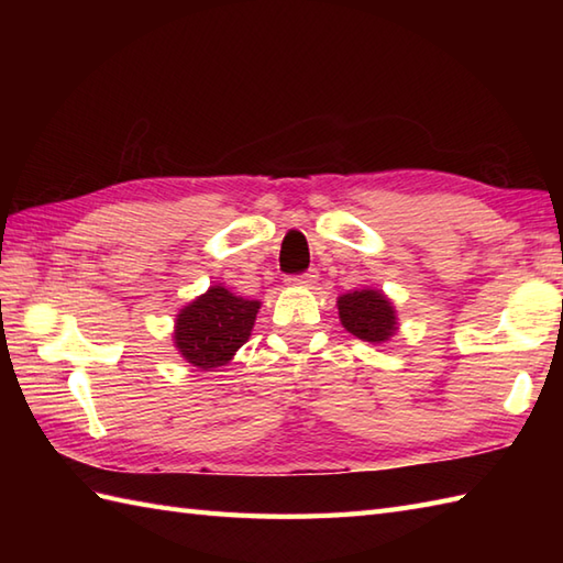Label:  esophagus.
Returning <instances> with one entry per match:
<instances>
[{
  "label": "esophagus",
  "instance_id": "34e87169",
  "mask_svg": "<svg viewBox=\"0 0 563 563\" xmlns=\"http://www.w3.org/2000/svg\"><path fill=\"white\" fill-rule=\"evenodd\" d=\"M317 278H319L317 271H309L302 275H290V278H285V283L292 285V288H314Z\"/></svg>",
  "mask_w": 563,
  "mask_h": 563
}]
</instances>
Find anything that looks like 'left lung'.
Instances as JSON below:
<instances>
[{
	"instance_id": "1",
	"label": "left lung",
	"mask_w": 563,
	"mask_h": 563,
	"mask_svg": "<svg viewBox=\"0 0 563 563\" xmlns=\"http://www.w3.org/2000/svg\"><path fill=\"white\" fill-rule=\"evenodd\" d=\"M336 307L343 329L361 341L387 343L399 331L397 309L382 290H351L339 297Z\"/></svg>"
}]
</instances>
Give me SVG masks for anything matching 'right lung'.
I'll return each mask as SVG.
<instances>
[{
	"instance_id": "add662e5",
	"label": "right lung",
	"mask_w": 563,
	"mask_h": 563,
	"mask_svg": "<svg viewBox=\"0 0 563 563\" xmlns=\"http://www.w3.org/2000/svg\"><path fill=\"white\" fill-rule=\"evenodd\" d=\"M258 300L210 285L178 309L174 321V345L186 363L198 369H214L232 361L254 329Z\"/></svg>"
}]
</instances>
